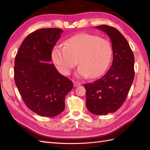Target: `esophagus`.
Wrapping results in <instances>:
<instances>
[{
    "mask_svg": "<svg viewBox=\"0 0 150 150\" xmlns=\"http://www.w3.org/2000/svg\"><path fill=\"white\" fill-rule=\"evenodd\" d=\"M73 85H74L75 87L79 86L81 85V83H79L78 82H73Z\"/></svg>",
    "mask_w": 150,
    "mask_h": 150,
    "instance_id": "esophagus-1",
    "label": "esophagus"
}]
</instances>
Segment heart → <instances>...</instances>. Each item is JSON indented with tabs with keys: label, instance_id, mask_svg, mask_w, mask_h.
Segmentation results:
<instances>
[{
	"label": "heart",
	"instance_id": "heart-1",
	"mask_svg": "<svg viewBox=\"0 0 150 150\" xmlns=\"http://www.w3.org/2000/svg\"><path fill=\"white\" fill-rule=\"evenodd\" d=\"M112 49L106 39L90 34H79L66 41L65 46L57 44L52 50V59L60 73L69 75L78 64L77 75L95 79L106 71Z\"/></svg>",
	"mask_w": 150,
	"mask_h": 150
}]
</instances>
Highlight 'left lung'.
Returning <instances> with one entry per match:
<instances>
[{"label": "left lung", "mask_w": 150, "mask_h": 150, "mask_svg": "<svg viewBox=\"0 0 150 150\" xmlns=\"http://www.w3.org/2000/svg\"><path fill=\"white\" fill-rule=\"evenodd\" d=\"M104 31L112 44L113 59L109 70L91 83L84 85L86 90V105L91 113L106 115L119 109L134 79V55L129 43L116 28L107 26H95Z\"/></svg>", "instance_id": "1"}]
</instances>
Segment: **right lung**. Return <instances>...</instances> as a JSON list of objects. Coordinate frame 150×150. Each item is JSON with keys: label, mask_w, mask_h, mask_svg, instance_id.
<instances>
[{"label": "right lung", "mask_w": 150, "mask_h": 150, "mask_svg": "<svg viewBox=\"0 0 150 150\" xmlns=\"http://www.w3.org/2000/svg\"><path fill=\"white\" fill-rule=\"evenodd\" d=\"M62 32L59 28L36 30L26 37L15 57V84L26 106L42 117L62 113L65 97L73 88V82L50 64Z\"/></svg>", "instance_id": "obj_1"}]
</instances>
